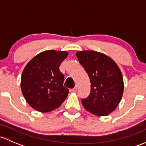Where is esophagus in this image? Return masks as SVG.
Here are the masks:
<instances>
[{
    "label": "esophagus",
    "mask_w": 146,
    "mask_h": 146,
    "mask_svg": "<svg viewBox=\"0 0 146 146\" xmlns=\"http://www.w3.org/2000/svg\"><path fill=\"white\" fill-rule=\"evenodd\" d=\"M77 90H78V86H77V85H76V86L75 87V88H73V89H72V91H73V92H76V91H77Z\"/></svg>",
    "instance_id": "1"
}]
</instances>
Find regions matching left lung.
Listing matches in <instances>:
<instances>
[{
  "label": "left lung",
  "mask_w": 146,
  "mask_h": 146,
  "mask_svg": "<svg viewBox=\"0 0 146 146\" xmlns=\"http://www.w3.org/2000/svg\"><path fill=\"white\" fill-rule=\"evenodd\" d=\"M76 56L90 81V93L82 99L83 107L97 116H107L119 105L123 92L121 72L107 55L94 51H80Z\"/></svg>",
  "instance_id": "left-lung-1"
}]
</instances>
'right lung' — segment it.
<instances>
[{
    "label": "right lung",
    "mask_w": 146,
    "mask_h": 146,
    "mask_svg": "<svg viewBox=\"0 0 146 146\" xmlns=\"http://www.w3.org/2000/svg\"><path fill=\"white\" fill-rule=\"evenodd\" d=\"M68 52L48 50L34 57L24 68L21 77L23 96L33 109L48 112L58 108L68 96L64 76L59 66Z\"/></svg>",
    "instance_id": "obj_1"
}]
</instances>
